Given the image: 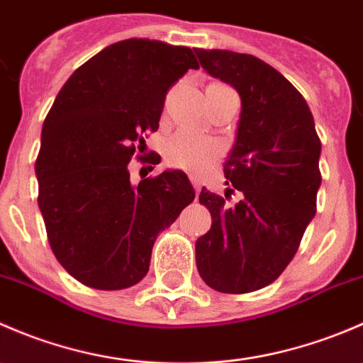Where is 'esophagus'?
I'll list each match as a JSON object with an SVG mask.
<instances>
[{
    "label": "esophagus",
    "instance_id": "obj_1",
    "mask_svg": "<svg viewBox=\"0 0 363 363\" xmlns=\"http://www.w3.org/2000/svg\"><path fill=\"white\" fill-rule=\"evenodd\" d=\"M189 181H191V184H193V188H195V191H196V195H199L200 193V188H202V184H200V179L196 177V175H189Z\"/></svg>",
    "mask_w": 363,
    "mask_h": 363
}]
</instances>
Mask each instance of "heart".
Listing matches in <instances>:
<instances>
[{
  "label": "heart",
  "instance_id": "obj_1",
  "mask_svg": "<svg viewBox=\"0 0 363 363\" xmlns=\"http://www.w3.org/2000/svg\"><path fill=\"white\" fill-rule=\"evenodd\" d=\"M218 144L195 131H179L167 144L168 161L189 172H202L218 158Z\"/></svg>",
  "mask_w": 363,
  "mask_h": 363
}]
</instances>
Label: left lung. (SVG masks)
<instances>
[{"label":"left lung","mask_w":363,"mask_h":363,"mask_svg":"<svg viewBox=\"0 0 363 363\" xmlns=\"http://www.w3.org/2000/svg\"><path fill=\"white\" fill-rule=\"evenodd\" d=\"M208 75L235 87L240 119L225 161L226 184L240 200L202 188L212 226L196 240V269L221 294H250L274 283L294 259L316 214L321 142L294 84L265 61L232 50L195 49Z\"/></svg>","instance_id":"8db88e82"}]
</instances>
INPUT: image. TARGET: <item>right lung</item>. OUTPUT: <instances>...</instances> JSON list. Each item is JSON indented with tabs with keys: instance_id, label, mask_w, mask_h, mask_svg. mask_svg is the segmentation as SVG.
Listing matches in <instances>:
<instances>
[{
	"instance_id": "right-lung-1",
	"label": "right lung",
	"mask_w": 363,
	"mask_h": 363,
	"mask_svg": "<svg viewBox=\"0 0 363 363\" xmlns=\"http://www.w3.org/2000/svg\"><path fill=\"white\" fill-rule=\"evenodd\" d=\"M189 68H199L189 47L112 43L72 73L43 121L38 207L57 262L86 286L124 290L144 279L158 233L195 200L184 172L135 186L128 170Z\"/></svg>"
}]
</instances>
